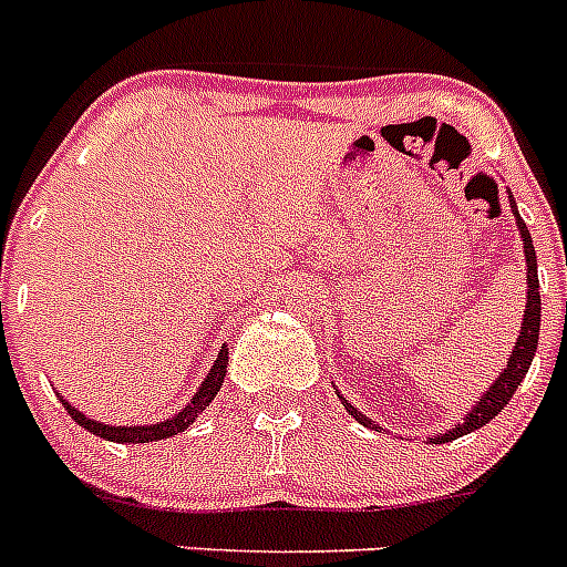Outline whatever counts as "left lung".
I'll return each instance as SVG.
<instances>
[{"label": "left lung", "instance_id": "8db88e82", "mask_svg": "<svg viewBox=\"0 0 567 567\" xmlns=\"http://www.w3.org/2000/svg\"><path fill=\"white\" fill-rule=\"evenodd\" d=\"M511 198V193H508ZM511 213H514V221H517V229H519V238H523V252H525V275H528V303H525V315H523V327H519V338L517 343H514V349H511V358H508V365H505L503 372L497 374V380L488 385V392H483V398L477 400V403L471 405L468 412L460 417V423H454V429H445V434H437V437H429V443H452V440L463 437V434H471L477 432V429H483L485 423H491V420L497 417L499 412H503L505 405H508V400L514 398V392L519 389V383L525 380V374H528L530 369V360H534V352H537V340H539V309H543V303H539V278H537V252H534V240H530V233L528 227H525V221L519 218L517 213V204H514V198H511ZM340 398V392H338ZM343 400L346 412L352 414L354 420H358L360 425H365V429H374L378 432L380 425L374 423L372 417H365L363 412H358L352 403L346 398Z\"/></svg>", "mask_w": 567, "mask_h": 567}]
</instances>
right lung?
<instances>
[{"mask_svg":"<svg viewBox=\"0 0 567 567\" xmlns=\"http://www.w3.org/2000/svg\"><path fill=\"white\" fill-rule=\"evenodd\" d=\"M227 363H229V349L221 346V352L215 358L213 369L207 372V378L202 380V385L195 389L193 400H189L184 409L173 414V417L162 420V423H150V425H107L99 423V420H90L87 414L79 412L76 405H70L68 400H62V405L68 409V414L76 420L82 429H87L90 434H96V437L110 440V443H158V440L175 437L178 432L189 429L195 423V417L207 409L209 403L215 400V394L221 392L224 378H227Z\"/></svg>","mask_w":567,"mask_h":567,"instance_id":"1","label":"right lung"}]
</instances>
